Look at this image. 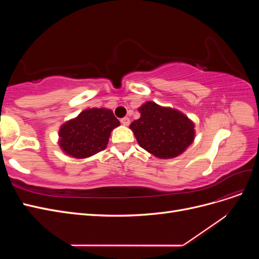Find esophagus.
Returning a JSON list of instances; mask_svg holds the SVG:
<instances>
[{
	"label": "esophagus",
	"instance_id": "obj_1",
	"mask_svg": "<svg viewBox=\"0 0 259 259\" xmlns=\"http://www.w3.org/2000/svg\"><path fill=\"white\" fill-rule=\"evenodd\" d=\"M121 123L123 124V125H125V126H127V125H130V119L128 117H123V119H121Z\"/></svg>",
	"mask_w": 259,
	"mask_h": 259
}]
</instances>
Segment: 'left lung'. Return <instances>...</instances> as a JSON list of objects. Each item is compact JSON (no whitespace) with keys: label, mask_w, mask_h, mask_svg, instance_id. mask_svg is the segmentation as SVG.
I'll list each match as a JSON object with an SVG mask.
<instances>
[{"label":"left lung","mask_w":259,"mask_h":259,"mask_svg":"<svg viewBox=\"0 0 259 259\" xmlns=\"http://www.w3.org/2000/svg\"><path fill=\"white\" fill-rule=\"evenodd\" d=\"M140 117L132 122L139 146L156 158L173 159L194 140V123L176 109L147 101L138 109Z\"/></svg>","instance_id":"left-lung-1"}]
</instances>
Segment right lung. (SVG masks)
<instances>
[{"label": "right lung", "mask_w": 259, "mask_h": 259, "mask_svg": "<svg viewBox=\"0 0 259 259\" xmlns=\"http://www.w3.org/2000/svg\"><path fill=\"white\" fill-rule=\"evenodd\" d=\"M120 125L110 109H86L60 126L59 147L75 159H85L106 149L111 131Z\"/></svg>", "instance_id": "add662e5"}]
</instances>
